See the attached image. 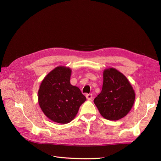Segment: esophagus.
<instances>
[{
	"label": "esophagus",
	"mask_w": 161,
	"mask_h": 161,
	"mask_svg": "<svg viewBox=\"0 0 161 161\" xmlns=\"http://www.w3.org/2000/svg\"><path fill=\"white\" fill-rule=\"evenodd\" d=\"M86 97L88 100H91L92 99V95L91 94H88L86 95Z\"/></svg>",
	"instance_id": "1"
}]
</instances>
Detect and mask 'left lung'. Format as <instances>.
I'll list each match as a JSON object with an SVG mask.
<instances>
[{
	"label": "left lung",
	"instance_id": "obj_1",
	"mask_svg": "<svg viewBox=\"0 0 161 161\" xmlns=\"http://www.w3.org/2000/svg\"><path fill=\"white\" fill-rule=\"evenodd\" d=\"M135 99L136 93L124 74L114 68L104 69L102 91L94 100L103 118L115 121L125 117Z\"/></svg>",
	"mask_w": 161,
	"mask_h": 161
}]
</instances>
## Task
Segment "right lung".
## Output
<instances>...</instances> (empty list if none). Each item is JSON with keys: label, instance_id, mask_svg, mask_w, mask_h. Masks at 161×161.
<instances>
[{"label": "right lung", "instance_id": "1", "mask_svg": "<svg viewBox=\"0 0 161 161\" xmlns=\"http://www.w3.org/2000/svg\"><path fill=\"white\" fill-rule=\"evenodd\" d=\"M71 72L67 67H57L45 76L38 91V103L42 112L59 124L71 121L86 100L78 87L70 84Z\"/></svg>", "mask_w": 161, "mask_h": 161}]
</instances>
